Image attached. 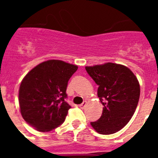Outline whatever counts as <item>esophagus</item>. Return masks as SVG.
I'll return each instance as SVG.
<instances>
[{"instance_id":"1","label":"esophagus","mask_w":158,"mask_h":158,"mask_svg":"<svg viewBox=\"0 0 158 158\" xmlns=\"http://www.w3.org/2000/svg\"><path fill=\"white\" fill-rule=\"evenodd\" d=\"M86 104H87V102L84 101L83 103H82V104H81L80 105H79V107H80L81 108H84V107H85L86 106Z\"/></svg>"}]
</instances>
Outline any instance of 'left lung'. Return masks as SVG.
<instances>
[{
    "mask_svg": "<svg viewBox=\"0 0 158 158\" xmlns=\"http://www.w3.org/2000/svg\"><path fill=\"white\" fill-rule=\"evenodd\" d=\"M89 76L98 85L97 95L103 112L97 121L91 122L100 135L114 134L126 126L136 110L140 85L134 73L125 65L107 62L86 66Z\"/></svg>",
    "mask_w": 158,
    "mask_h": 158,
    "instance_id": "left-lung-1",
    "label": "left lung"
}]
</instances>
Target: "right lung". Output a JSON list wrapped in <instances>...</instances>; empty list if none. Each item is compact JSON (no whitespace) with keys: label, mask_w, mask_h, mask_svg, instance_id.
Wrapping results in <instances>:
<instances>
[{"label":"right lung","mask_w":158,"mask_h":158,"mask_svg":"<svg viewBox=\"0 0 158 158\" xmlns=\"http://www.w3.org/2000/svg\"><path fill=\"white\" fill-rule=\"evenodd\" d=\"M77 65L62 60H48L29 71L19 89L22 117L40 132L58 127L65 121L70 105L65 101L69 78Z\"/></svg>","instance_id":"1"}]
</instances>
